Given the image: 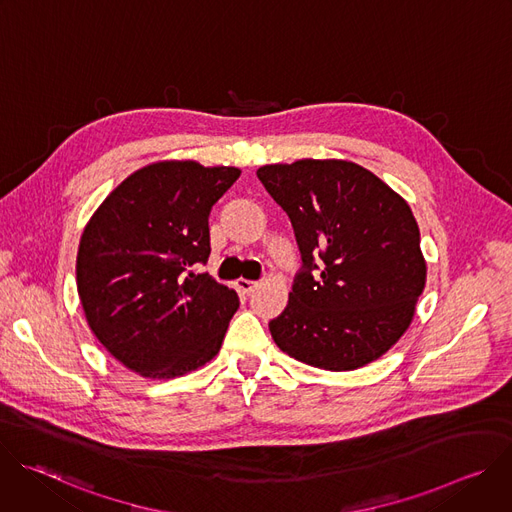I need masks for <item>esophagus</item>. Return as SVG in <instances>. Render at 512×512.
I'll list each match as a JSON object with an SVG mask.
<instances>
[{
    "label": "esophagus",
    "instance_id": "obj_1",
    "mask_svg": "<svg viewBox=\"0 0 512 512\" xmlns=\"http://www.w3.org/2000/svg\"><path fill=\"white\" fill-rule=\"evenodd\" d=\"M237 289L243 291V294H251V291L257 287V281H249V279H237Z\"/></svg>",
    "mask_w": 512,
    "mask_h": 512
}]
</instances>
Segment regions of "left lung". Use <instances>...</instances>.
<instances>
[{
	"label": "left lung",
	"mask_w": 512,
	"mask_h": 512,
	"mask_svg": "<svg viewBox=\"0 0 512 512\" xmlns=\"http://www.w3.org/2000/svg\"><path fill=\"white\" fill-rule=\"evenodd\" d=\"M285 210L304 269L275 344L324 371H354L381 358L409 328L427 265L403 196L348 160H298L257 170Z\"/></svg>",
	"instance_id": "obj_1"
}]
</instances>
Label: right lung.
Returning <instances> with one entry per match:
<instances>
[{
	"label": "right lung",
	"mask_w": 512,
	"mask_h": 512,
	"mask_svg": "<svg viewBox=\"0 0 512 512\" xmlns=\"http://www.w3.org/2000/svg\"><path fill=\"white\" fill-rule=\"evenodd\" d=\"M241 176L194 160L129 174L93 212L77 253V291L91 332L145 379L188 375L221 350L235 289L192 267L208 261V214Z\"/></svg>",
	"instance_id": "add662e5"
}]
</instances>
